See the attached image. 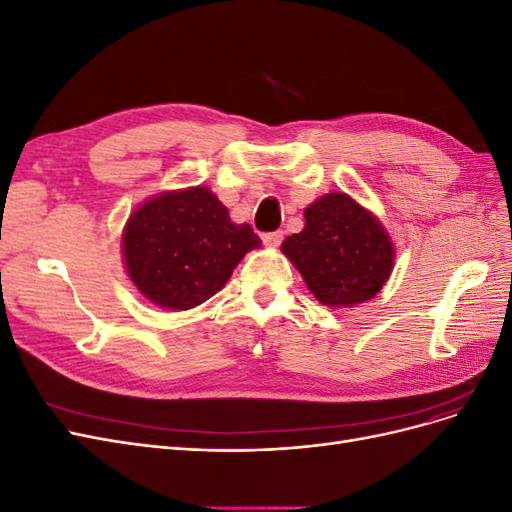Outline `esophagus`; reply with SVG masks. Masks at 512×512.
Masks as SVG:
<instances>
[{
    "instance_id": "1",
    "label": "esophagus",
    "mask_w": 512,
    "mask_h": 512,
    "mask_svg": "<svg viewBox=\"0 0 512 512\" xmlns=\"http://www.w3.org/2000/svg\"><path fill=\"white\" fill-rule=\"evenodd\" d=\"M282 239H284V232L282 230L265 232V235H262V241H265V245H269V247H277V245L282 243Z\"/></svg>"
}]
</instances>
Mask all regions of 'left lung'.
<instances>
[{
  "label": "left lung",
  "mask_w": 512,
  "mask_h": 512,
  "mask_svg": "<svg viewBox=\"0 0 512 512\" xmlns=\"http://www.w3.org/2000/svg\"><path fill=\"white\" fill-rule=\"evenodd\" d=\"M282 250L314 297L329 307L374 299L395 260L382 224L348 194L337 192L305 209V228L286 237Z\"/></svg>",
  "instance_id": "obj_1"
}]
</instances>
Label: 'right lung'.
Masks as SVG:
<instances>
[{"instance_id": "right-lung-1", "label": "right lung", "mask_w": 512, "mask_h": 512, "mask_svg": "<svg viewBox=\"0 0 512 512\" xmlns=\"http://www.w3.org/2000/svg\"><path fill=\"white\" fill-rule=\"evenodd\" d=\"M260 245L250 224H232L207 188L147 200L123 232L134 286L166 309H190L222 290L239 260Z\"/></svg>"}]
</instances>
